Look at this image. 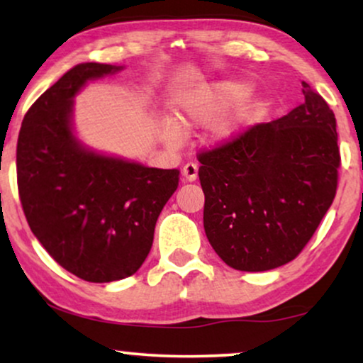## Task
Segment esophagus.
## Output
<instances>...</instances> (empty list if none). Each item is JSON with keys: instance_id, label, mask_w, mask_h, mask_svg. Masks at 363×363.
<instances>
[{"instance_id": "34e87169", "label": "esophagus", "mask_w": 363, "mask_h": 363, "mask_svg": "<svg viewBox=\"0 0 363 363\" xmlns=\"http://www.w3.org/2000/svg\"><path fill=\"white\" fill-rule=\"evenodd\" d=\"M182 175L186 182H195L196 177H198V165H196V163H186V165L183 167Z\"/></svg>"}]
</instances>
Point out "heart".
<instances>
[{
	"instance_id": "obj_1",
	"label": "heart",
	"mask_w": 363,
	"mask_h": 363,
	"mask_svg": "<svg viewBox=\"0 0 363 363\" xmlns=\"http://www.w3.org/2000/svg\"><path fill=\"white\" fill-rule=\"evenodd\" d=\"M251 87L238 81H216L190 89L178 96L172 121L158 125V137L177 147L185 128L208 127L215 142H228L255 125L259 118V104L247 97Z\"/></svg>"
}]
</instances>
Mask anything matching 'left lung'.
Wrapping results in <instances>:
<instances>
[{
	"mask_svg": "<svg viewBox=\"0 0 363 363\" xmlns=\"http://www.w3.org/2000/svg\"><path fill=\"white\" fill-rule=\"evenodd\" d=\"M304 104L200 153L208 241L228 266L259 272L304 250L334 201L340 153L334 112L302 82Z\"/></svg>",
	"mask_w": 363,
	"mask_h": 363,
	"instance_id": "left-lung-1",
	"label": "left lung"
}]
</instances>
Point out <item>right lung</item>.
Segmentation results:
<instances>
[{
    "label": "right lung",
    "instance_id": "1",
    "mask_svg": "<svg viewBox=\"0 0 363 363\" xmlns=\"http://www.w3.org/2000/svg\"><path fill=\"white\" fill-rule=\"evenodd\" d=\"M123 66L82 62L24 116L18 188L33 235L64 269L89 282L135 274L150 252L158 216L178 170L150 168L86 145L74 128V97Z\"/></svg>",
    "mask_w": 363,
    "mask_h": 363
}]
</instances>
